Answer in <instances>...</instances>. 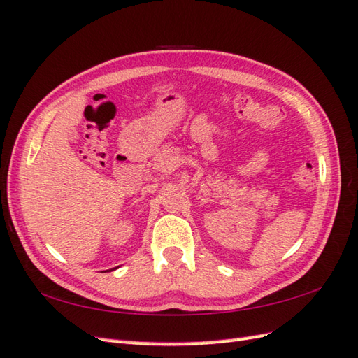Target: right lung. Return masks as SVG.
I'll return each instance as SVG.
<instances>
[{
    "label": "right lung",
    "mask_w": 358,
    "mask_h": 358,
    "mask_svg": "<svg viewBox=\"0 0 358 358\" xmlns=\"http://www.w3.org/2000/svg\"><path fill=\"white\" fill-rule=\"evenodd\" d=\"M113 269H115V268H113Z\"/></svg>",
    "instance_id": "add662e5"
}]
</instances>
